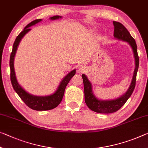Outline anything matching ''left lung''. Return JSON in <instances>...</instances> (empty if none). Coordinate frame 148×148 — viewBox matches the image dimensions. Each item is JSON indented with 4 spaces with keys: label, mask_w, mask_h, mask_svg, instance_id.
Returning a JSON list of instances; mask_svg holds the SVG:
<instances>
[{
    "label": "left lung",
    "mask_w": 148,
    "mask_h": 148,
    "mask_svg": "<svg viewBox=\"0 0 148 148\" xmlns=\"http://www.w3.org/2000/svg\"><path fill=\"white\" fill-rule=\"evenodd\" d=\"M113 24L114 27V36L118 39L126 41L131 45L134 52V56L135 58L136 67L134 71L132 81L130 87H129L128 91L125 93L123 96L119 98L118 99L109 101L98 100L92 93L91 83L88 80L86 75L84 74L82 75V78H83L84 84L85 103L90 110L94 111V112L101 114H110L116 112L126 103L127 100L131 96L134 90L136 81V75H137L138 67H139V57L138 55L137 45H136L135 40L132 37L128 29L125 28L121 23L114 21Z\"/></svg>",
    "instance_id": "1"
}]
</instances>
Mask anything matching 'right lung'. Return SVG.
<instances>
[{"label":"right lung","instance_id":"add662e5","mask_svg":"<svg viewBox=\"0 0 148 148\" xmlns=\"http://www.w3.org/2000/svg\"><path fill=\"white\" fill-rule=\"evenodd\" d=\"M61 18L60 16H54L50 18L51 20H56ZM42 19H37L31 22L30 23L28 24L27 26L25 27L24 30L22 31L19 34V35L17 36L14 42L12 51L11 52L10 57V81L13 88L14 89L18 95V96L20 97L24 103L33 110H51L58 106L61 101H62L63 95H64L65 89L67 85L69 83L71 79L75 74V70H73L72 71L69 73L66 76L64 77L62 81L61 82L60 86L56 90V92L50 96L47 97H36L34 96L29 94L27 92L20 87V85L18 83L15 76L14 69V56L16 51L18 45L20 40L22 38L24 37V36L26 34L27 32L30 30V28L29 27L33 25L36 24L38 22H40Z\"/></svg>","mask_w":148,"mask_h":148}]
</instances>
